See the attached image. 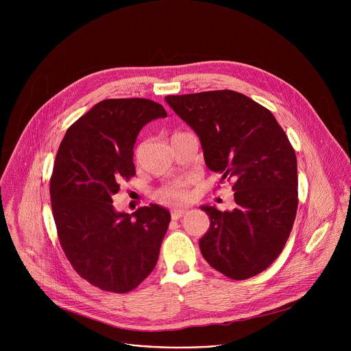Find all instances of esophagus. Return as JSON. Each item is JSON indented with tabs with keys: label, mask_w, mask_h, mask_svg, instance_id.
Masks as SVG:
<instances>
[{
	"label": "esophagus",
	"mask_w": 351,
	"mask_h": 351,
	"mask_svg": "<svg viewBox=\"0 0 351 351\" xmlns=\"http://www.w3.org/2000/svg\"><path fill=\"white\" fill-rule=\"evenodd\" d=\"M186 214H187V210H184V208H173V210L171 211L172 219H179V218L184 217Z\"/></svg>",
	"instance_id": "34e87169"
}]
</instances>
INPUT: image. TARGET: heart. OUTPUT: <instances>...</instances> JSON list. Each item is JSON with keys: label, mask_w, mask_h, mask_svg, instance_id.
<instances>
[{"label": "heart", "mask_w": 351, "mask_h": 351, "mask_svg": "<svg viewBox=\"0 0 351 351\" xmlns=\"http://www.w3.org/2000/svg\"><path fill=\"white\" fill-rule=\"evenodd\" d=\"M157 195L167 203H184L190 198V179L173 180L158 189Z\"/></svg>", "instance_id": "1"}]
</instances>
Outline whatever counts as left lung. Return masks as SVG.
<instances>
[{
  "label": "left lung",
  "mask_w": 351,
  "mask_h": 351,
  "mask_svg": "<svg viewBox=\"0 0 351 351\" xmlns=\"http://www.w3.org/2000/svg\"><path fill=\"white\" fill-rule=\"evenodd\" d=\"M165 101L198 134L207 167L233 180L236 208L202 207L210 229L199 239L206 261L243 280L282 253L297 206V160L269 110L233 90L167 95Z\"/></svg>",
  "instance_id": "8db88e82"
}]
</instances>
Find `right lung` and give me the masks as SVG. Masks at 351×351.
<instances>
[{
    "instance_id": "right-lung-1",
    "label": "right lung",
    "mask_w": 351,
    "mask_h": 351,
    "mask_svg": "<svg viewBox=\"0 0 351 351\" xmlns=\"http://www.w3.org/2000/svg\"><path fill=\"white\" fill-rule=\"evenodd\" d=\"M165 117L147 98L104 99L69 126L58 148L49 195L60 244L73 269L101 290H133L158 261L169 211L149 204L117 213L112 195L136 175L141 128Z\"/></svg>"
}]
</instances>
